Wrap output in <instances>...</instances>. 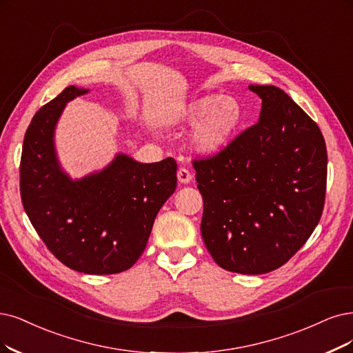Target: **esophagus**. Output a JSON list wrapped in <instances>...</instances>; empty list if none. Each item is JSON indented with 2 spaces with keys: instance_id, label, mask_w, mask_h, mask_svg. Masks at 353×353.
I'll return each mask as SVG.
<instances>
[{
  "instance_id": "1",
  "label": "esophagus",
  "mask_w": 353,
  "mask_h": 353,
  "mask_svg": "<svg viewBox=\"0 0 353 353\" xmlns=\"http://www.w3.org/2000/svg\"><path fill=\"white\" fill-rule=\"evenodd\" d=\"M192 173L189 172V170L186 168V167H180L179 168V172H177V179H179V181L180 183H183V185H188V183H190L192 181Z\"/></svg>"
}]
</instances>
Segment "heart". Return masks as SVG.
<instances>
[{"label":"heart","mask_w":353,"mask_h":353,"mask_svg":"<svg viewBox=\"0 0 353 353\" xmlns=\"http://www.w3.org/2000/svg\"><path fill=\"white\" fill-rule=\"evenodd\" d=\"M180 121L194 123L188 142L199 154H216L237 134L243 121L240 103L230 96L203 94L189 101L180 112Z\"/></svg>","instance_id":"b5f03b06"}]
</instances>
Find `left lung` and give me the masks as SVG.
Returning <instances> with one entry per match:
<instances>
[{"mask_svg": "<svg viewBox=\"0 0 353 353\" xmlns=\"http://www.w3.org/2000/svg\"><path fill=\"white\" fill-rule=\"evenodd\" d=\"M249 88L262 99L259 122L193 167L208 252L225 270L262 275L288 262L317 227L327 151L317 123L283 90Z\"/></svg>", "mask_w": 353, "mask_h": 353, "instance_id": "obj_1", "label": "left lung"}]
</instances>
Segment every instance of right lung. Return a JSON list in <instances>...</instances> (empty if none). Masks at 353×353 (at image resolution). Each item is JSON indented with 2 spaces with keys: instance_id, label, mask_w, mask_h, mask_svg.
Wrapping results in <instances>:
<instances>
[{
  "instance_id": "right-lung-1",
  "label": "right lung",
  "mask_w": 353,
  "mask_h": 353,
  "mask_svg": "<svg viewBox=\"0 0 353 353\" xmlns=\"http://www.w3.org/2000/svg\"><path fill=\"white\" fill-rule=\"evenodd\" d=\"M87 88L70 85L33 116L20 161L24 211L59 262L87 275H113L135 265L154 219L177 186V164L139 163L117 154L100 172L72 180L55 150L65 104Z\"/></svg>"
}]
</instances>
